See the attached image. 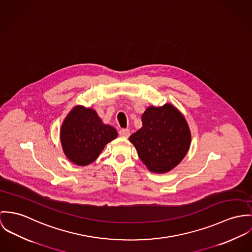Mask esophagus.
Wrapping results in <instances>:
<instances>
[{"label":"esophagus","mask_w":252,"mask_h":252,"mask_svg":"<svg viewBox=\"0 0 252 252\" xmlns=\"http://www.w3.org/2000/svg\"><path fill=\"white\" fill-rule=\"evenodd\" d=\"M119 133H120V135H121L122 137L127 138V137L129 136V134H130V131H129V129H127V128H122Z\"/></svg>","instance_id":"esophagus-1"}]
</instances>
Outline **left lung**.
Wrapping results in <instances>:
<instances>
[{
  "label": "left lung",
  "instance_id": "obj_1",
  "mask_svg": "<svg viewBox=\"0 0 252 252\" xmlns=\"http://www.w3.org/2000/svg\"><path fill=\"white\" fill-rule=\"evenodd\" d=\"M142 127L129 141L142 162L154 173L163 174L176 167L189 152L191 134L189 125L175 106H150L142 115Z\"/></svg>",
  "mask_w": 252,
  "mask_h": 252
}]
</instances>
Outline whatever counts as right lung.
Masks as SVG:
<instances>
[{
  "mask_svg": "<svg viewBox=\"0 0 252 252\" xmlns=\"http://www.w3.org/2000/svg\"><path fill=\"white\" fill-rule=\"evenodd\" d=\"M117 136V130L104 125L97 113L82 105L75 106L68 113L60 131L65 157L79 166L94 162L106 144Z\"/></svg>",
  "mask_w": 252,
  "mask_h": 252,
  "instance_id": "right-lung-1",
  "label": "right lung"
}]
</instances>
